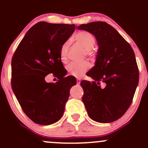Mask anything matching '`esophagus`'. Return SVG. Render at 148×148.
I'll return each mask as SVG.
<instances>
[{"instance_id": "1", "label": "esophagus", "mask_w": 148, "mask_h": 148, "mask_svg": "<svg viewBox=\"0 0 148 148\" xmlns=\"http://www.w3.org/2000/svg\"><path fill=\"white\" fill-rule=\"evenodd\" d=\"M76 82H77V84L78 85H80V84H81V79H76Z\"/></svg>"}]
</instances>
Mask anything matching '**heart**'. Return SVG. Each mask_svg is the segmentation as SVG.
I'll return each mask as SVG.
<instances>
[{"mask_svg":"<svg viewBox=\"0 0 148 148\" xmlns=\"http://www.w3.org/2000/svg\"><path fill=\"white\" fill-rule=\"evenodd\" d=\"M73 40L86 51V53L88 55H90V50L93 49L96 42L95 38L90 33L87 31L79 32L74 35ZM69 45H70V42L67 40L61 46L60 49V58L62 62H66L67 61V52H68ZM90 67V64L87 61H84L80 63L71 62L67 66V70L73 76H81Z\"/></svg>","mask_w":148,"mask_h":148,"instance_id":"1","label":"heart"}]
</instances>
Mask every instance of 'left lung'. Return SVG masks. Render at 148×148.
<instances>
[{
	"instance_id": "1",
	"label": "left lung",
	"mask_w": 148,
	"mask_h": 148,
	"mask_svg": "<svg viewBox=\"0 0 148 148\" xmlns=\"http://www.w3.org/2000/svg\"><path fill=\"white\" fill-rule=\"evenodd\" d=\"M92 34L98 49L95 66L82 81V101L92 120L109 123L121 118L132 102L138 84L139 72L134 52L116 30L103 21L76 27Z\"/></svg>"
}]
</instances>
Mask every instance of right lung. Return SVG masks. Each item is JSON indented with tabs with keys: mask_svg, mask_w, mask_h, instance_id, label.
Instances as JSON below:
<instances>
[{
	"mask_svg": "<svg viewBox=\"0 0 148 148\" xmlns=\"http://www.w3.org/2000/svg\"><path fill=\"white\" fill-rule=\"evenodd\" d=\"M75 25L40 21L25 33L12 59V88L25 115L34 123L49 125L63 115L69 90L76 84L66 75L60 49L75 30ZM53 73L59 80L47 83Z\"/></svg>",
	"mask_w": 148,
	"mask_h": 148,
	"instance_id": "obj_1",
	"label": "right lung"
}]
</instances>
